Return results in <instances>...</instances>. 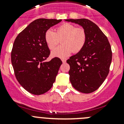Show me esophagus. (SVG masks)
<instances>
[{
  "label": "esophagus",
  "instance_id": "obj_1",
  "mask_svg": "<svg viewBox=\"0 0 124 124\" xmlns=\"http://www.w3.org/2000/svg\"><path fill=\"white\" fill-rule=\"evenodd\" d=\"M61 61H62V62H63V63H65L66 61V60L65 59H61Z\"/></svg>",
  "mask_w": 124,
  "mask_h": 124
}]
</instances>
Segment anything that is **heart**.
Segmentation results:
<instances>
[{
    "label": "heart",
    "mask_w": 124,
    "mask_h": 124,
    "mask_svg": "<svg viewBox=\"0 0 124 124\" xmlns=\"http://www.w3.org/2000/svg\"><path fill=\"white\" fill-rule=\"evenodd\" d=\"M63 45L51 52L53 57L65 58L72 52L78 53L84 48L86 41V33L84 28L69 23H64L56 28V32L48 29L45 33V40L50 50L53 49L61 40Z\"/></svg>",
    "instance_id": "heart-1"
}]
</instances>
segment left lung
<instances>
[{"mask_svg": "<svg viewBox=\"0 0 124 124\" xmlns=\"http://www.w3.org/2000/svg\"><path fill=\"white\" fill-rule=\"evenodd\" d=\"M65 21L81 25L86 33L84 48L66 61L70 66V82L81 93H93L100 87L109 74L112 55L110 43L98 26L89 20Z\"/></svg>", "mask_w": 124, "mask_h": 124, "instance_id": "left-lung-1", "label": "left lung"}]
</instances>
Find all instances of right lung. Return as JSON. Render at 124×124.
I'll return each mask as SVG.
<instances>
[{"instance_id": "1", "label": "right lung", "mask_w": 124, "mask_h": 124, "mask_svg": "<svg viewBox=\"0 0 124 124\" xmlns=\"http://www.w3.org/2000/svg\"><path fill=\"white\" fill-rule=\"evenodd\" d=\"M61 20H35L14 41L11 61L15 77L25 90L33 94H43L50 90L62 64L56 57L45 61L50 51L45 40L46 31Z\"/></svg>"}]
</instances>
